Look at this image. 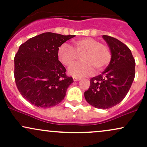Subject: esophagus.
<instances>
[{"mask_svg":"<svg viewBox=\"0 0 147 147\" xmlns=\"http://www.w3.org/2000/svg\"><path fill=\"white\" fill-rule=\"evenodd\" d=\"M72 78H73V80H74V82H77V81H79V80H80V79L78 78V77H72Z\"/></svg>","mask_w":147,"mask_h":147,"instance_id":"1","label":"esophagus"}]
</instances>
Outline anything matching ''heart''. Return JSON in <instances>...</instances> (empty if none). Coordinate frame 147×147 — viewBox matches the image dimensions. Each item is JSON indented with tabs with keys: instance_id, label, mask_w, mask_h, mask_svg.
I'll use <instances>...</instances> for the list:
<instances>
[{
	"instance_id": "obj_1",
	"label": "heart",
	"mask_w": 147,
	"mask_h": 147,
	"mask_svg": "<svg viewBox=\"0 0 147 147\" xmlns=\"http://www.w3.org/2000/svg\"><path fill=\"white\" fill-rule=\"evenodd\" d=\"M75 48L63 43L58 50L59 59L65 66H70L81 55L82 61L68 69L73 77H84L96 72H100L108 65L111 55L109 48L95 38L86 37L73 41Z\"/></svg>"
}]
</instances>
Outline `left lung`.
<instances>
[{"label": "left lung", "instance_id": "8db88e82", "mask_svg": "<svg viewBox=\"0 0 147 147\" xmlns=\"http://www.w3.org/2000/svg\"><path fill=\"white\" fill-rule=\"evenodd\" d=\"M111 53L110 63L101 75L90 79L86 100L97 109H108L120 103L135 78L136 62L131 51L114 37L103 35Z\"/></svg>", "mask_w": 147, "mask_h": 147}]
</instances>
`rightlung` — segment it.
<instances>
[{
	"label": "right lung",
	"mask_w": 147,
	"mask_h": 147,
	"mask_svg": "<svg viewBox=\"0 0 147 147\" xmlns=\"http://www.w3.org/2000/svg\"><path fill=\"white\" fill-rule=\"evenodd\" d=\"M75 35L45 32L20 45L14 57V78L20 93L30 104L45 109L64 99L73 79L59 61V47Z\"/></svg>",
	"instance_id": "obj_1"
}]
</instances>
